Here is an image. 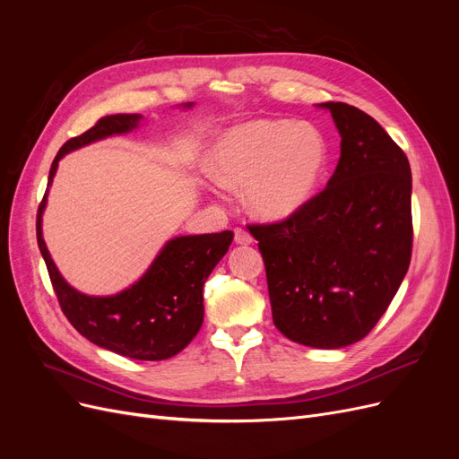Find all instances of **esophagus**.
Listing matches in <instances>:
<instances>
[{"label": "esophagus", "mask_w": 459, "mask_h": 459, "mask_svg": "<svg viewBox=\"0 0 459 459\" xmlns=\"http://www.w3.org/2000/svg\"><path fill=\"white\" fill-rule=\"evenodd\" d=\"M235 243H238V245H251L253 235L243 228H235Z\"/></svg>", "instance_id": "1"}]
</instances>
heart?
I'll return each instance as SVG.
<instances>
[{"label":"heart","mask_w":459,"mask_h":459,"mask_svg":"<svg viewBox=\"0 0 459 459\" xmlns=\"http://www.w3.org/2000/svg\"><path fill=\"white\" fill-rule=\"evenodd\" d=\"M325 160L324 137L310 124L268 118L226 130L211 155L218 182L247 187L248 211L268 221L293 216L312 199Z\"/></svg>","instance_id":"obj_1"}]
</instances>
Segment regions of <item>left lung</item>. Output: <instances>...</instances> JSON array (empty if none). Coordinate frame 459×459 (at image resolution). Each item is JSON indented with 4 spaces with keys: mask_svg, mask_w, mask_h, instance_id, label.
<instances>
[{
    "mask_svg": "<svg viewBox=\"0 0 459 459\" xmlns=\"http://www.w3.org/2000/svg\"><path fill=\"white\" fill-rule=\"evenodd\" d=\"M341 159L299 212L248 224L266 266L273 324L314 349L362 341L386 312L411 260V170L377 120L327 101Z\"/></svg>",
    "mask_w": 459,
    "mask_h": 459,
    "instance_id": "left-lung-1",
    "label": "left lung"
}]
</instances>
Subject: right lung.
Here are the masks:
<instances>
[{
  "label": "right lung",
  "instance_id": "right-lung-1",
  "mask_svg": "<svg viewBox=\"0 0 459 459\" xmlns=\"http://www.w3.org/2000/svg\"><path fill=\"white\" fill-rule=\"evenodd\" d=\"M186 107H191L187 103ZM142 115H110L95 122L88 132L71 137L55 157L48 186L57 162L68 151L130 132ZM44 195L36 216V238L46 260L49 280L59 307L73 327L93 344L134 359L172 358L182 352L203 325V285L216 264L228 253L233 231L186 235L166 243L140 281L115 297H88L68 285L48 253L41 238Z\"/></svg>",
  "mask_w": 459,
  "mask_h": 459
}]
</instances>
